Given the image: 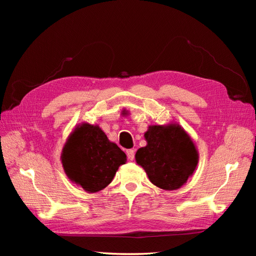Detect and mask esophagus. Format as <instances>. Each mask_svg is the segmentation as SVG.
<instances>
[{
	"mask_svg": "<svg viewBox=\"0 0 256 256\" xmlns=\"http://www.w3.org/2000/svg\"><path fill=\"white\" fill-rule=\"evenodd\" d=\"M127 156H128V159L130 161H132L134 159V150H127Z\"/></svg>",
	"mask_w": 256,
	"mask_h": 256,
	"instance_id": "1",
	"label": "esophagus"
}]
</instances>
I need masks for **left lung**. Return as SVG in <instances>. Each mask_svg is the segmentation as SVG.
<instances>
[{
	"instance_id": "1",
	"label": "left lung",
	"mask_w": 256,
	"mask_h": 256,
	"mask_svg": "<svg viewBox=\"0 0 256 256\" xmlns=\"http://www.w3.org/2000/svg\"><path fill=\"white\" fill-rule=\"evenodd\" d=\"M146 146L138 148L136 162L150 180L164 190H177L187 182L198 164L192 138L180 124L150 125L144 134Z\"/></svg>"
}]
</instances>
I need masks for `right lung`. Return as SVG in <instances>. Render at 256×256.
Instances as JSON below:
<instances>
[{
    "label": "right lung",
    "instance_id": "1",
    "mask_svg": "<svg viewBox=\"0 0 256 256\" xmlns=\"http://www.w3.org/2000/svg\"><path fill=\"white\" fill-rule=\"evenodd\" d=\"M67 177L88 193L104 189L127 156L98 125L82 122L68 136L60 154Z\"/></svg>",
    "mask_w": 256,
    "mask_h": 256
}]
</instances>
